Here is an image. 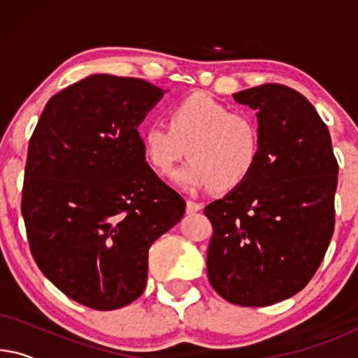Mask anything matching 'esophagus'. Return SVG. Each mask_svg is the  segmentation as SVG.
I'll return each mask as SVG.
<instances>
[{"label": "esophagus", "mask_w": 358, "mask_h": 358, "mask_svg": "<svg viewBox=\"0 0 358 358\" xmlns=\"http://www.w3.org/2000/svg\"><path fill=\"white\" fill-rule=\"evenodd\" d=\"M202 208H203L202 203L194 202V200H187V207H185L187 213H195V212H199V210H202Z\"/></svg>", "instance_id": "34e87169"}]
</instances>
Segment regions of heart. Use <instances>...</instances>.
<instances>
[{
	"label": "heart",
	"mask_w": 358,
	"mask_h": 358,
	"mask_svg": "<svg viewBox=\"0 0 358 358\" xmlns=\"http://www.w3.org/2000/svg\"><path fill=\"white\" fill-rule=\"evenodd\" d=\"M143 153L151 168L168 174L185 190L212 185L227 192L251 178L261 156V129L252 115L231 112L207 94H192L174 102L168 110V125L153 122L141 135Z\"/></svg>",
	"instance_id": "1"
}]
</instances>
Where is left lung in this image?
<instances>
[{"label":"left lung","instance_id":"obj_1","mask_svg":"<svg viewBox=\"0 0 358 358\" xmlns=\"http://www.w3.org/2000/svg\"><path fill=\"white\" fill-rule=\"evenodd\" d=\"M257 112L261 156L246 182L205 207L213 234L210 285L239 306H268L303 290L334 233L339 164L311 102L283 85L233 94Z\"/></svg>","mask_w":358,"mask_h":358}]
</instances>
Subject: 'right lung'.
<instances>
[{
  "label": "right lung",
  "mask_w": 358,
  "mask_h": 358,
  "mask_svg": "<svg viewBox=\"0 0 358 358\" xmlns=\"http://www.w3.org/2000/svg\"><path fill=\"white\" fill-rule=\"evenodd\" d=\"M161 97L140 78L87 76L50 97L29 140L21 210L32 257L92 310L143 293L150 246L184 217L136 130Z\"/></svg>",
  "instance_id": "obj_1"
}]
</instances>
